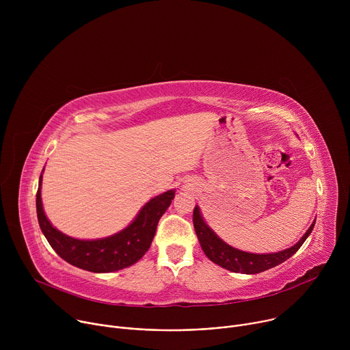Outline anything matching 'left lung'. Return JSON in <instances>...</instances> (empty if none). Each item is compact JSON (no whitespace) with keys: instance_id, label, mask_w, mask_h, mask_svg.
<instances>
[{"instance_id":"1","label":"left lung","mask_w":350,"mask_h":350,"mask_svg":"<svg viewBox=\"0 0 350 350\" xmlns=\"http://www.w3.org/2000/svg\"><path fill=\"white\" fill-rule=\"evenodd\" d=\"M193 227L196 237L199 239V243L202 246V251L205 255L220 267L230 270L232 273H242V274H258L262 271H266L271 267H275L289 259L292 255L297 252V249L304 245L306 238L310 235L316 220L312 223L309 230L305 232V235L299 239L293 246L284 249V251L275 252V254H249L239 251L226 243L221 238L216 235V232L205 223L201 211L198 206L193 209Z\"/></svg>"}]
</instances>
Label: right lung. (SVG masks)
<instances>
[{
	"instance_id": "add662e5",
	"label": "right lung",
	"mask_w": 350,
	"mask_h": 350,
	"mask_svg": "<svg viewBox=\"0 0 350 350\" xmlns=\"http://www.w3.org/2000/svg\"><path fill=\"white\" fill-rule=\"evenodd\" d=\"M40 176L36 208L40 228L54 251L68 263L92 273H111L138 262L149 249L157 232L159 219L167 211L176 191L169 189L146 202L131 224L124 230L99 239L72 238L49 223L41 202Z\"/></svg>"
}]
</instances>
